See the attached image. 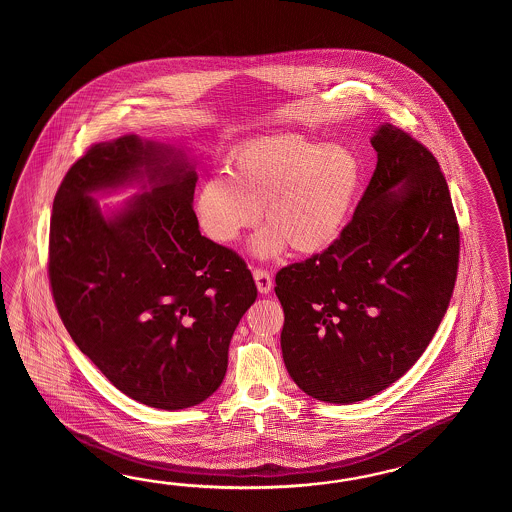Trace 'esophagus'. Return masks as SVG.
<instances>
[{"mask_svg":"<svg viewBox=\"0 0 512 512\" xmlns=\"http://www.w3.org/2000/svg\"><path fill=\"white\" fill-rule=\"evenodd\" d=\"M252 276H254V282H256V287H258V291L261 294L271 293L272 278L269 272L265 271V269H254Z\"/></svg>","mask_w":512,"mask_h":512,"instance_id":"1","label":"esophagus"}]
</instances>
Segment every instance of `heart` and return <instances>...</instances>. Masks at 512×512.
I'll use <instances>...</instances> for the list:
<instances>
[{
    "label": "heart",
    "mask_w": 512,
    "mask_h": 512,
    "mask_svg": "<svg viewBox=\"0 0 512 512\" xmlns=\"http://www.w3.org/2000/svg\"><path fill=\"white\" fill-rule=\"evenodd\" d=\"M359 153L346 144H326L298 133L247 142L227 161V175H210L196 196V216L210 240L230 245L241 232H256L251 251L261 260L280 256L287 245L316 254L338 240L362 186Z\"/></svg>",
    "instance_id": "heart-1"
}]
</instances>
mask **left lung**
Segmentation results:
<instances>
[{
    "label": "left lung",
    "mask_w": 512,
    "mask_h": 512,
    "mask_svg": "<svg viewBox=\"0 0 512 512\" xmlns=\"http://www.w3.org/2000/svg\"><path fill=\"white\" fill-rule=\"evenodd\" d=\"M371 146L377 168L340 238L276 274L285 368L324 403H359L401 379L456 282L459 227L439 163L388 122Z\"/></svg>",
    "instance_id": "8db88e82"
}]
</instances>
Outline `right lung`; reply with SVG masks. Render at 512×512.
I'll return each instance as SVG.
<instances>
[{
  "instance_id": "right-lung-1",
  "label": "right lung",
  "mask_w": 512,
  "mask_h": 512,
  "mask_svg": "<svg viewBox=\"0 0 512 512\" xmlns=\"http://www.w3.org/2000/svg\"><path fill=\"white\" fill-rule=\"evenodd\" d=\"M196 164L135 133L98 142L56 192L49 278L78 349L133 401L183 410L216 392L258 291L236 252L201 236ZM140 192L119 208L96 197Z\"/></svg>"
}]
</instances>
